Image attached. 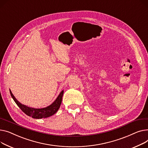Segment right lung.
Wrapping results in <instances>:
<instances>
[{"mask_svg":"<svg viewBox=\"0 0 148 148\" xmlns=\"http://www.w3.org/2000/svg\"><path fill=\"white\" fill-rule=\"evenodd\" d=\"M10 91L11 97L14 99V101L15 102L17 106L21 109V110L24 113V114H25L28 116L32 117L33 118H35V119L48 118L55 114L58 110L61 105V103H62V97H63V95L64 92V91H62L61 92L58 97L56 99V100L49 106L45 108H42V109H34L32 108L26 106L25 105H22L21 103H20L15 99V97L12 94L11 91V90Z\"/></svg>","mask_w":148,"mask_h":148,"instance_id":"right-lung-1","label":"right lung"}]
</instances>
